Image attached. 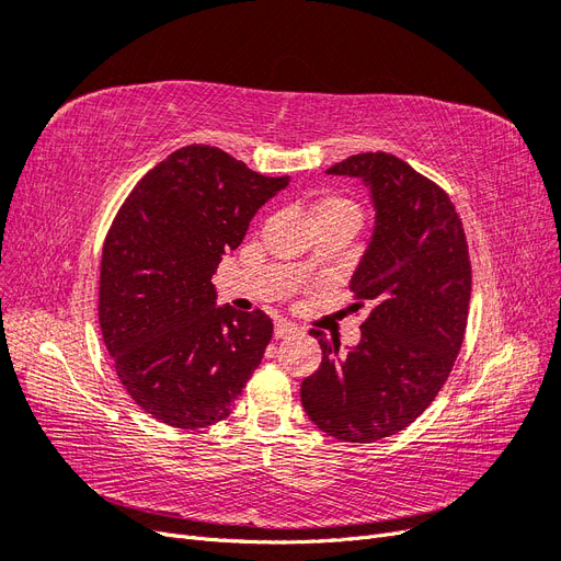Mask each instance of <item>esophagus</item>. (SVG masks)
Listing matches in <instances>:
<instances>
[{"label": "esophagus", "mask_w": 561, "mask_h": 561, "mask_svg": "<svg viewBox=\"0 0 561 561\" xmlns=\"http://www.w3.org/2000/svg\"><path fill=\"white\" fill-rule=\"evenodd\" d=\"M295 332H299V328H297V325H293V322H287V320L276 322V330H274L276 339H287V336H293Z\"/></svg>", "instance_id": "obj_1"}]
</instances>
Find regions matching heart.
<instances>
[{"label":"heart","instance_id":"heart-1","mask_svg":"<svg viewBox=\"0 0 561 561\" xmlns=\"http://www.w3.org/2000/svg\"><path fill=\"white\" fill-rule=\"evenodd\" d=\"M316 217L318 219H332V217H346L360 222V208L346 196H325L316 203Z\"/></svg>","mask_w":561,"mask_h":561}]
</instances>
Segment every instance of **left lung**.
<instances>
[{"mask_svg": "<svg viewBox=\"0 0 561 561\" xmlns=\"http://www.w3.org/2000/svg\"><path fill=\"white\" fill-rule=\"evenodd\" d=\"M328 173L360 178L375 198V236L351 278L353 307L369 304V316L346 353L311 330L322 363L301 381V404L322 433L375 443L416 421L449 379L468 325V241L443 186L393 154H355Z\"/></svg>", "mask_w": 561, "mask_h": 561, "instance_id": "8db88e82", "label": "left lung"}]
</instances>
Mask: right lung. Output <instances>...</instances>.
I'll return each instance as SVG.
<instances>
[{"instance_id": "add662e5", "label": "right lung", "mask_w": 561, "mask_h": 561, "mask_svg": "<svg viewBox=\"0 0 561 561\" xmlns=\"http://www.w3.org/2000/svg\"><path fill=\"white\" fill-rule=\"evenodd\" d=\"M287 182L219 147L186 145L118 208L100 262V330L118 381L151 419L213 426L260 367L274 322L260 309H217L213 274Z\"/></svg>"}]
</instances>
